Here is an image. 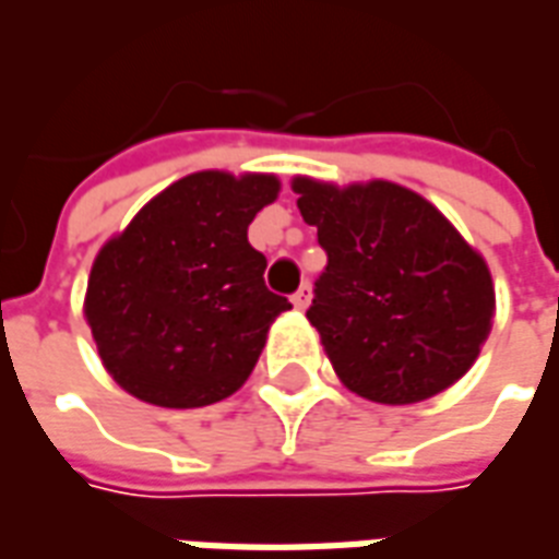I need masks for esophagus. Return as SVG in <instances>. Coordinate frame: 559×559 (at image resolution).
<instances>
[{"label": "esophagus", "mask_w": 559, "mask_h": 559, "mask_svg": "<svg viewBox=\"0 0 559 559\" xmlns=\"http://www.w3.org/2000/svg\"><path fill=\"white\" fill-rule=\"evenodd\" d=\"M293 305H296L299 311H305V308L311 305V287H308V284H302L299 290L293 293Z\"/></svg>", "instance_id": "1"}]
</instances>
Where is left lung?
<instances>
[{"label": "left lung", "mask_w": 559, "mask_h": 559, "mask_svg": "<svg viewBox=\"0 0 559 559\" xmlns=\"http://www.w3.org/2000/svg\"><path fill=\"white\" fill-rule=\"evenodd\" d=\"M293 191L326 251L308 320L344 386L416 404L467 374L491 329L493 284L455 227L392 182L341 191L296 179Z\"/></svg>", "instance_id": "left-lung-1"}]
</instances>
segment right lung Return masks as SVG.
Segmentation results:
<instances>
[{"mask_svg":"<svg viewBox=\"0 0 559 559\" xmlns=\"http://www.w3.org/2000/svg\"><path fill=\"white\" fill-rule=\"evenodd\" d=\"M275 194V176L194 173L104 245L86 320L119 386L158 407H206L248 380L272 320L290 308L248 242Z\"/></svg>","mask_w":559,"mask_h":559,"instance_id":"right-lung-1","label":"right lung"}]
</instances>
